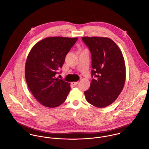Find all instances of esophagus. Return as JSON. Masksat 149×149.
<instances>
[{"mask_svg": "<svg viewBox=\"0 0 149 149\" xmlns=\"http://www.w3.org/2000/svg\"><path fill=\"white\" fill-rule=\"evenodd\" d=\"M78 82H72V85H74V86H77L78 84Z\"/></svg>", "mask_w": 149, "mask_h": 149, "instance_id": "1", "label": "esophagus"}]
</instances>
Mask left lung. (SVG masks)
<instances>
[{
  "mask_svg": "<svg viewBox=\"0 0 149 149\" xmlns=\"http://www.w3.org/2000/svg\"><path fill=\"white\" fill-rule=\"evenodd\" d=\"M92 54V79L90 88L84 92L87 102L103 108L112 104L124 86L126 69L123 53L111 39L82 37Z\"/></svg>",
  "mask_w": 149,
  "mask_h": 149,
  "instance_id": "left-lung-1",
  "label": "left lung"
}]
</instances>
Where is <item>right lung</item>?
Returning <instances> with one entry per match:
<instances>
[{
    "instance_id": "obj_1",
    "label": "right lung",
    "mask_w": 149,
    "mask_h": 149,
    "mask_svg": "<svg viewBox=\"0 0 149 149\" xmlns=\"http://www.w3.org/2000/svg\"><path fill=\"white\" fill-rule=\"evenodd\" d=\"M78 38H46L36 43L29 52L25 67L28 86L35 98L49 108L63 104L71 89L70 84L56 75Z\"/></svg>"
}]
</instances>
